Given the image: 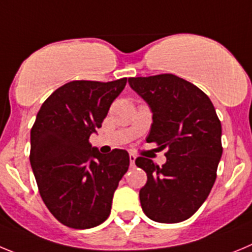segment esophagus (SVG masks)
<instances>
[{
  "label": "esophagus",
  "instance_id": "obj_1",
  "mask_svg": "<svg viewBox=\"0 0 252 252\" xmlns=\"http://www.w3.org/2000/svg\"><path fill=\"white\" fill-rule=\"evenodd\" d=\"M129 160H130V165L131 167H134L135 165V156L134 154H129Z\"/></svg>",
  "mask_w": 252,
  "mask_h": 252
}]
</instances>
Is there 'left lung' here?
Instances as JSON below:
<instances>
[{
  "label": "left lung",
  "mask_w": 252,
  "mask_h": 252,
  "mask_svg": "<svg viewBox=\"0 0 252 252\" xmlns=\"http://www.w3.org/2000/svg\"><path fill=\"white\" fill-rule=\"evenodd\" d=\"M129 85L153 112L147 142L167 148L159 167L149 158L135 164L146 171L139 199L144 214L162 223L189 219L210 194L222 156L221 122L207 95L173 74L129 78Z\"/></svg>",
  "instance_id": "obj_1"
}]
</instances>
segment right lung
Masks as SVG:
<instances>
[{"label": "right lung", "mask_w": 252, "mask_h": 252, "mask_svg": "<svg viewBox=\"0 0 252 252\" xmlns=\"http://www.w3.org/2000/svg\"><path fill=\"white\" fill-rule=\"evenodd\" d=\"M126 84V78L70 81L50 95L36 115L31 167L44 203L67 227L84 230L103 223L128 171V152L101 154L89 142Z\"/></svg>", "instance_id": "obj_1"}]
</instances>
